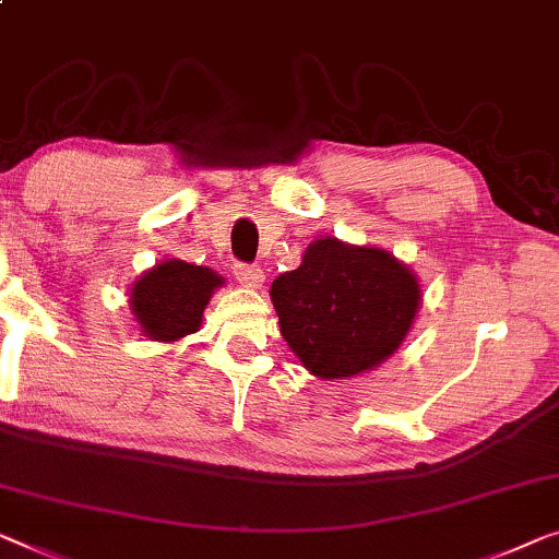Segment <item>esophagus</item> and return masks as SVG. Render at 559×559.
Returning a JSON list of instances; mask_svg holds the SVG:
<instances>
[{
	"mask_svg": "<svg viewBox=\"0 0 559 559\" xmlns=\"http://www.w3.org/2000/svg\"><path fill=\"white\" fill-rule=\"evenodd\" d=\"M233 273H236V278L243 283V286H251V288H258L263 283V269L261 265L255 263H236L233 265Z\"/></svg>",
	"mask_w": 559,
	"mask_h": 559,
	"instance_id": "obj_1",
	"label": "esophagus"
}]
</instances>
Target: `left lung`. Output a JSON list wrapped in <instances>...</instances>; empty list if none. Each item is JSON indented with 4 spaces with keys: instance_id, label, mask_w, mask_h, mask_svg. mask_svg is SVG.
Returning <instances> with one entry per match:
<instances>
[{
    "instance_id": "left-lung-1",
    "label": "left lung",
    "mask_w": 559,
    "mask_h": 559,
    "mask_svg": "<svg viewBox=\"0 0 559 559\" xmlns=\"http://www.w3.org/2000/svg\"><path fill=\"white\" fill-rule=\"evenodd\" d=\"M283 338L321 379L369 371L402 344L419 308L414 273L379 248L319 238L271 286Z\"/></svg>"
}]
</instances>
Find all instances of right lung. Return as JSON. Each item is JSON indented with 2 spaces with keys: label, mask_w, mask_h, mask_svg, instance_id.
Masks as SVG:
<instances>
[{
  "label": "right lung",
  "mask_w": 559,
  "mask_h": 559,
  "mask_svg": "<svg viewBox=\"0 0 559 559\" xmlns=\"http://www.w3.org/2000/svg\"><path fill=\"white\" fill-rule=\"evenodd\" d=\"M221 283L223 278L203 265L182 261L157 263L132 286V313L150 338H182L198 331L203 308Z\"/></svg>",
  "instance_id": "add662e5"
}]
</instances>
